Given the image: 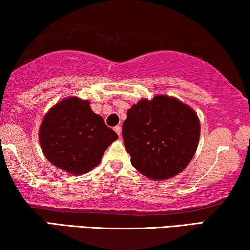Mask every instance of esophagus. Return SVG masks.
<instances>
[{"mask_svg":"<svg viewBox=\"0 0 250 250\" xmlns=\"http://www.w3.org/2000/svg\"><path fill=\"white\" fill-rule=\"evenodd\" d=\"M115 132L120 137V135H122V127H120V126H116V127H115Z\"/></svg>","mask_w":250,"mask_h":250,"instance_id":"esophagus-1","label":"esophagus"}]
</instances>
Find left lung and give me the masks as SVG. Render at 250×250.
<instances>
[{"instance_id":"8db88e82","label":"left lung","mask_w":250,"mask_h":250,"mask_svg":"<svg viewBox=\"0 0 250 250\" xmlns=\"http://www.w3.org/2000/svg\"><path fill=\"white\" fill-rule=\"evenodd\" d=\"M199 134L195 111L165 95L139 101L123 123V139L132 166L156 181L176 176L187 168Z\"/></svg>"}]
</instances>
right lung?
Returning <instances> with one entry per match:
<instances>
[{
	"mask_svg": "<svg viewBox=\"0 0 250 250\" xmlns=\"http://www.w3.org/2000/svg\"><path fill=\"white\" fill-rule=\"evenodd\" d=\"M89 101L69 97L44 117L39 130L42 152L52 165L73 175L90 171L118 135L107 127Z\"/></svg>",
	"mask_w": 250,
	"mask_h": 250,
	"instance_id": "1",
	"label": "right lung"
}]
</instances>
